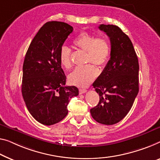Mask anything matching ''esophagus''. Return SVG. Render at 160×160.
I'll return each mask as SVG.
<instances>
[{"label":"esophagus","mask_w":160,"mask_h":160,"mask_svg":"<svg viewBox=\"0 0 160 160\" xmlns=\"http://www.w3.org/2000/svg\"><path fill=\"white\" fill-rule=\"evenodd\" d=\"M79 92H80V94L85 93V92H87V90H86V89H82V88H80V89H79Z\"/></svg>","instance_id":"obj_1"}]
</instances>
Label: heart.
Here are the masks:
<instances>
[{
    "label": "heart",
    "mask_w": 160,
    "mask_h": 160,
    "mask_svg": "<svg viewBox=\"0 0 160 160\" xmlns=\"http://www.w3.org/2000/svg\"><path fill=\"white\" fill-rule=\"evenodd\" d=\"M73 44L78 48L86 52L85 62H91L102 67L108 61L111 54L110 43L106 38L95 37L93 34L83 32L74 39ZM59 60L64 68L69 69L72 66L71 49L63 45L59 50ZM98 71L91 64L77 67L68 75L71 84L78 87H86L97 77Z\"/></svg>",
    "instance_id": "b5f03b06"
}]
</instances>
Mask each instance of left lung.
<instances>
[{
    "instance_id": "obj_1",
    "label": "left lung",
    "mask_w": 160,
    "mask_h": 160,
    "mask_svg": "<svg viewBox=\"0 0 160 160\" xmlns=\"http://www.w3.org/2000/svg\"><path fill=\"white\" fill-rule=\"evenodd\" d=\"M98 28L110 38L111 58L92 84L100 101L90 113L97 122L113 125L127 115L139 92V62L132 41L120 28Z\"/></svg>"
}]
</instances>
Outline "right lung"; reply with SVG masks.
<instances>
[{"mask_svg":"<svg viewBox=\"0 0 160 160\" xmlns=\"http://www.w3.org/2000/svg\"><path fill=\"white\" fill-rule=\"evenodd\" d=\"M73 28L61 21L43 25L31 42L23 65L21 92L33 117L50 126L68 115L70 98L77 96L75 86H66L59 50Z\"/></svg>","mask_w":160,"mask_h":160,"instance_id":"right-lung-1","label":"right lung"}]
</instances>
